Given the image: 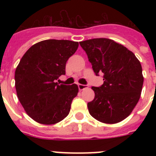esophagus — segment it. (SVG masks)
I'll list each match as a JSON object with an SVG mask.
<instances>
[{
	"label": "esophagus",
	"instance_id": "34e87169",
	"mask_svg": "<svg viewBox=\"0 0 156 156\" xmlns=\"http://www.w3.org/2000/svg\"><path fill=\"white\" fill-rule=\"evenodd\" d=\"M78 87H79V89L80 90H84V89H86V88H87V85H84V84H78Z\"/></svg>",
	"mask_w": 156,
	"mask_h": 156
}]
</instances>
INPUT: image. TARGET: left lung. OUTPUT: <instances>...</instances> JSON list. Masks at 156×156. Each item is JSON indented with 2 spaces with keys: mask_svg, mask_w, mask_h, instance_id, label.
<instances>
[{
  "mask_svg": "<svg viewBox=\"0 0 156 156\" xmlns=\"http://www.w3.org/2000/svg\"><path fill=\"white\" fill-rule=\"evenodd\" d=\"M80 44L95 74L103 73L104 83L91 87L95 95L87 103L89 113L104 123L121 122L140 99L144 82L140 62L133 52L112 40L95 38Z\"/></svg>",
  "mask_w": 156,
  "mask_h": 156,
  "instance_id": "8db88e82",
  "label": "left lung"
}]
</instances>
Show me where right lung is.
Segmentation results:
<instances>
[{
    "mask_svg": "<svg viewBox=\"0 0 156 156\" xmlns=\"http://www.w3.org/2000/svg\"><path fill=\"white\" fill-rule=\"evenodd\" d=\"M79 46L67 40H46L29 48L15 73L18 98L25 111L36 122L55 124L69 115L76 84L56 82L66 74V62Z\"/></svg>",
    "mask_w": 156,
    "mask_h": 156,
    "instance_id": "obj_1",
    "label": "right lung"
}]
</instances>
